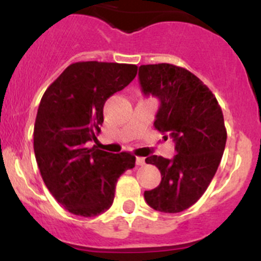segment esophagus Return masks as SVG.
Masks as SVG:
<instances>
[{"label": "esophagus", "mask_w": 261, "mask_h": 261, "mask_svg": "<svg viewBox=\"0 0 261 261\" xmlns=\"http://www.w3.org/2000/svg\"><path fill=\"white\" fill-rule=\"evenodd\" d=\"M145 164V158L138 156L136 158V165H144Z\"/></svg>", "instance_id": "obj_1"}]
</instances>
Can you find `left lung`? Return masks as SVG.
Listing matches in <instances>:
<instances>
[{
	"label": "left lung",
	"mask_w": 261,
	"mask_h": 261,
	"mask_svg": "<svg viewBox=\"0 0 261 261\" xmlns=\"http://www.w3.org/2000/svg\"><path fill=\"white\" fill-rule=\"evenodd\" d=\"M139 80L144 94L159 98L154 126L172 136L178 152L172 160L146 158L160 170L162 181L144 197L156 211L181 212L201 198L222 159L227 139L222 110L208 87L186 68L140 65Z\"/></svg>",
	"instance_id": "1"
}]
</instances>
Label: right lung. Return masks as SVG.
Here are the masks:
<instances>
[{
  "label": "right lung",
  "mask_w": 261,
  "mask_h": 261,
  "mask_svg": "<svg viewBox=\"0 0 261 261\" xmlns=\"http://www.w3.org/2000/svg\"><path fill=\"white\" fill-rule=\"evenodd\" d=\"M138 73L135 64L77 62L43 94L34 126V151L44 183L67 211L93 217L112 206L117 179L135 167L131 152L87 147L96 141L107 98Z\"/></svg>",
  "instance_id": "right-lung-1"
}]
</instances>
